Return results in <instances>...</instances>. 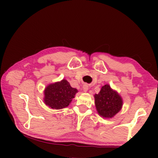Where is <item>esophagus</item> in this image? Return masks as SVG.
I'll return each instance as SVG.
<instances>
[{
  "label": "esophagus",
  "instance_id": "obj_1",
  "mask_svg": "<svg viewBox=\"0 0 158 158\" xmlns=\"http://www.w3.org/2000/svg\"><path fill=\"white\" fill-rule=\"evenodd\" d=\"M83 89L84 92H87L88 90V84H84L83 85Z\"/></svg>",
  "mask_w": 158,
  "mask_h": 158
}]
</instances>
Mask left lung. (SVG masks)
<instances>
[{
	"label": "left lung",
	"instance_id": "left-lung-1",
	"mask_svg": "<svg viewBox=\"0 0 158 158\" xmlns=\"http://www.w3.org/2000/svg\"><path fill=\"white\" fill-rule=\"evenodd\" d=\"M96 111L101 117L111 118L122 109V96L111 88L109 84L101 87L100 92L94 95Z\"/></svg>",
	"mask_w": 158,
	"mask_h": 158
}]
</instances>
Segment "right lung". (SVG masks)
Returning a JSON list of instances; mask_svg holds the SVG:
<instances>
[{"mask_svg": "<svg viewBox=\"0 0 158 158\" xmlns=\"http://www.w3.org/2000/svg\"><path fill=\"white\" fill-rule=\"evenodd\" d=\"M78 92L72 88L65 79L49 84L44 90V102L52 109H61L68 107Z\"/></svg>", "mask_w": 158, "mask_h": 158, "instance_id": "right-lung-1", "label": "right lung"}]
</instances>
